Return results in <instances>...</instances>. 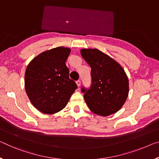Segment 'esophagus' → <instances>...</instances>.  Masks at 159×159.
<instances>
[{
	"instance_id": "esophagus-1",
	"label": "esophagus",
	"mask_w": 159,
	"mask_h": 159,
	"mask_svg": "<svg viewBox=\"0 0 159 159\" xmlns=\"http://www.w3.org/2000/svg\"><path fill=\"white\" fill-rule=\"evenodd\" d=\"M76 84H77V87H80V84H81V82H80V80H77V81L76 82Z\"/></svg>"
}]
</instances>
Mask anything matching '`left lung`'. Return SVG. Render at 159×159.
<instances>
[{
	"mask_svg": "<svg viewBox=\"0 0 159 159\" xmlns=\"http://www.w3.org/2000/svg\"><path fill=\"white\" fill-rule=\"evenodd\" d=\"M80 53L92 68V86L87 91L82 89L88 107L102 116L116 113L129 95V80L124 68L97 49H82Z\"/></svg>",
	"mask_w": 159,
	"mask_h": 159,
	"instance_id": "obj_1",
	"label": "left lung"
}]
</instances>
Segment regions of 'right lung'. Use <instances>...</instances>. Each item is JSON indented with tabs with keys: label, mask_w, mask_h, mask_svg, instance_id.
Segmentation results:
<instances>
[{
	"label": "right lung",
	"mask_w": 159,
	"mask_h": 159,
	"mask_svg": "<svg viewBox=\"0 0 159 159\" xmlns=\"http://www.w3.org/2000/svg\"><path fill=\"white\" fill-rule=\"evenodd\" d=\"M71 49L57 47L44 51L29 63L25 89L30 102L46 114L57 113L66 107L77 84L69 78L66 60Z\"/></svg>",
	"instance_id": "1"
}]
</instances>
